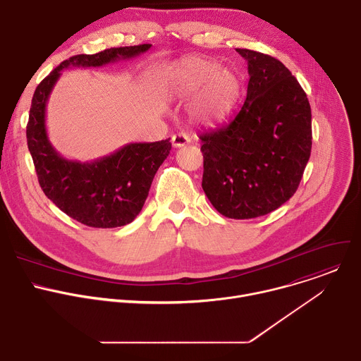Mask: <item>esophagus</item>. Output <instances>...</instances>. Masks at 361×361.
<instances>
[{
	"label": "esophagus",
	"instance_id": "esophagus-1",
	"mask_svg": "<svg viewBox=\"0 0 361 361\" xmlns=\"http://www.w3.org/2000/svg\"><path fill=\"white\" fill-rule=\"evenodd\" d=\"M190 141H191V140H190L185 134H183V133H180V134H174V135L171 137V142H173V145H174L176 148L184 147V145L190 144Z\"/></svg>",
	"mask_w": 361,
	"mask_h": 361
}]
</instances>
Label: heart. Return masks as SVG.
Here are the masks:
<instances>
[{
	"instance_id": "1",
	"label": "heart",
	"mask_w": 361,
	"mask_h": 361,
	"mask_svg": "<svg viewBox=\"0 0 361 361\" xmlns=\"http://www.w3.org/2000/svg\"><path fill=\"white\" fill-rule=\"evenodd\" d=\"M167 84L178 97H191L200 92L190 107V116L210 127L227 118L241 88L234 71L200 57L184 59L173 66L167 73Z\"/></svg>"
}]
</instances>
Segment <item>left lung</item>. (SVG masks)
<instances>
[{"instance_id": "8db88e82", "label": "left lung", "mask_w": 361, "mask_h": 361, "mask_svg": "<svg viewBox=\"0 0 361 361\" xmlns=\"http://www.w3.org/2000/svg\"><path fill=\"white\" fill-rule=\"evenodd\" d=\"M235 51L248 66L247 97L227 126L200 135L201 185L220 214L245 220L277 210L297 191L312 152V109L281 61Z\"/></svg>"}]
</instances>
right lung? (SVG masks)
I'll return each mask as SVG.
<instances>
[{"label": "right lung", "instance_id": "obj_1", "mask_svg": "<svg viewBox=\"0 0 361 361\" xmlns=\"http://www.w3.org/2000/svg\"><path fill=\"white\" fill-rule=\"evenodd\" d=\"M151 44L109 48L97 54H78L63 61L35 88L27 124V144L44 194L81 224L114 228L131 223L141 212L151 183L171 149L169 140L130 142L110 156L91 163L61 157L45 128V107L61 71L68 67H101L134 59Z\"/></svg>", "mask_w": 361, "mask_h": 361}]
</instances>
